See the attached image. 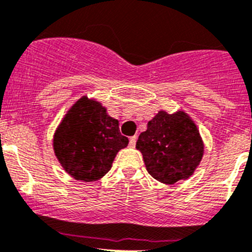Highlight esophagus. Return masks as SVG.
<instances>
[{"label":"esophagus","mask_w":252,"mask_h":252,"mask_svg":"<svg viewBox=\"0 0 252 252\" xmlns=\"http://www.w3.org/2000/svg\"><path fill=\"white\" fill-rule=\"evenodd\" d=\"M135 145H136V136H131L130 139H129V146L135 147Z\"/></svg>","instance_id":"34e87169"}]
</instances>
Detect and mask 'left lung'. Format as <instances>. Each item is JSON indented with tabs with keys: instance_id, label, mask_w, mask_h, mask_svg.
I'll use <instances>...</instances> for the list:
<instances>
[{
	"instance_id": "left-lung-1",
	"label": "left lung",
	"mask_w": 252,
	"mask_h": 252,
	"mask_svg": "<svg viewBox=\"0 0 252 252\" xmlns=\"http://www.w3.org/2000/svg\"><path fill=\"white\" fill-rule=\"evenodd\" d=\"M136 148L151 176L163 184L187 179L203 157V142L195 124L184 112H158L140 134Z\"/></svg>"
}]
</instances>
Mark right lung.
<instances>
[{"instance_id": "add662e5", "label": "right lung", "mask_w": 252, "mask_h": 252, "mask_svg": "<svg viewBox=\"0 0 252 252\" xmlns=\"http://www.w3.org/2000/svg\"><path fill=\"white\" fill-rule=\"evenodd\" d=\"M128 144V137L119 131L117 119L87 96L66 113L53 141L55 155L66 173L86 182L104 176L118 151Z\"/></svg>"}]
</instances>
